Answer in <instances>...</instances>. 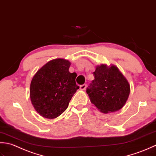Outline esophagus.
Wrapping results in <instances>:
<instances>
[{
    "instance_id": "obj_1",
    "label": "esophagus",
    "mask_w": 156,
    "mask_h": 156,
    "mask_svg": "<svg viewBox=\"0 0 156 156\" xmlns=\"http://www.w3.org/2000/svg\"><path fill=\"white\" fill-rule=\"evenodd\" d=\"M85 88H86V85H85V84L80 85V90H85Z\"/></svg>"
}]
</instances>
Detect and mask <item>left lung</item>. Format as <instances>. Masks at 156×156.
Wrapping results in <instances>:
<instances>
[{
  "label": "left lung",
  "mask_w": 156,
  "mask_h": 156,
  "mask_svg": "<svg viewBox=\"0 0 156 156\" xmlns=\"http://www.w3.org/2000/svg\"><path fill=\"white\" fill-rule=\"evenodd\" d=\"M87 94L91 101L101 112H114L125 106L130 94V84L116 66L101 64L94 72Z\"/></svg>",
  "instance_id": "8db88e82"
}]
</instances>
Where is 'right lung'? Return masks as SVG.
<instances>
[{"instance_id": "add662e5", "label": "right lung", "mask_w": 156, "mask_h": 156, "mask_svg": "<svg viewBox=\"0 0 156 156\" xmlns=\"http://www.w3.org/2000/svg\"><path fill=\"white\" fill-rule=\"evenodd\" d=\"M70 66L68 60H51L38 70L31 79V104L44 118L52 119L62 114L79 88L75 82L77 74L69 72Z\"/></svg>"}]
</instances>
